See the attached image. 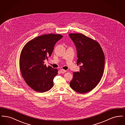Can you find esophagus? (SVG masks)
<instances>
[{
  "instance_id": "esophagus-1",
  "label": "esophagus",
  "mask_w": 125,
  "mask_h": 125,
  "mask_svg": "<svg viewBox=\"0 0 125 125\" xmlns=\"http://www.w3.org/2000/svg\"><path fill=\"white\" fill-rule=\"evenodd\" d=\"M60 72L61 73H65L66 72V70H64V69H60Z\"/></svg>"
}]
</instances>
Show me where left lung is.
<instances>
[{
    "mask_svg": "<svg viewBox=\"0 0 125 125\" xmlns=\"http://www.w3.org/2000/svg\"><path fill=\"white\" fill-rule=\"evenodd\" d=\"M77 50V65L80 72L73 73L70 82L72 89L84 94L94 89L101 80L104 71V55L95 40L81 33L69 34Z\"/></svg>",
    "mask_w": 125,
    "mask_h": 125,
    "instance_id": "left-lung-1",
    "label": "left lung"
}]
</instances>
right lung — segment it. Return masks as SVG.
Returning a JSON list of instances; mask_svg holds the SVG:
<instances>
[{
  "label": "right lung",
  "mask_w": 125,
  "mask_h": 125,
  "mask_svg": "<svg viewBox=\"0 0 125 125\" xmlns=\"http://www.w3.org/2000/svg\"><path fill=\"white\" fill-rule=\"evenodd\" d=\"M63 37L60 34H50L37 36L28 42L20 58V68L26 83L38 92H44L53 86V79L58 69L44 65L52 53L56 43Z\"/></svg>",
  "instance_id": "obj_1"
}]
</instances>
